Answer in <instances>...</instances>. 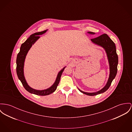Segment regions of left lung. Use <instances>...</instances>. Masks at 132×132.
<instances>
[{
  "mask_svg": "<svg viewBox=\"0 0 132 132\" xmlns=\"http://www.w3.org/2000/svg\"><path fill=\"white\" fill-rule=\"evenodd\" d=\"M88 33L90 34H94V32L91 31H88ZM91 41L93 43L101 46L104 49L105 51L106 52L108 56V59L109 62L110 71L109 78L106 84L100 91L96 92L88 93L82 91L79 89H78L83 94L90 96H94L104 92L110 87L112 81L115 78L117 73L118 56L116 52V48L115 44L106 34H104L98 37L92 39H91Z\"/></svg>",
  "mask_w": 132,
  "mask_h": 132,
  "instance_id": "obj_1",
  "label": "left lung"
}]
</instances>
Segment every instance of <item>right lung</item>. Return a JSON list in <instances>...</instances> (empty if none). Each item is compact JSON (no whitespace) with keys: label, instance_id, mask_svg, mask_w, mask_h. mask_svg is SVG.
I'll return each mask as SVG.
<instances>
[{"label":"right lung","instance_id":"add662e5","mask_svg":"<svg viewBox=\"0 0 132 132\" xmlns=\"http://www.w3.org/2000/svg\"><path fill=\"white\" fill-rule=\"evenodd\" d=\"M47 30H44L41 32H36L31 35L30 37L25 41L23 44H21L20 47V51L18 53L16 58V73L18 76L19 79L21 81L22 85L23 86L24 88L30 93L36 94L38 95H41V96H45L49 95L52 93L54 92L57 89V86L58 85L60 80L61 78V75L64 71L65 67L63 68L61 71H60L58 75L57 76L56 81L54 82L53 85L48 89L42 90H36L31 88L30 86L28 84L27 81L25 79L24 74H23V66H24V62L25 60V58L26 55L30 49L32 45L37 41L40 38L39 35H41L44 33H45Z\"/></svg>","mask_w":132,"mask_h":132}]
</instances>
